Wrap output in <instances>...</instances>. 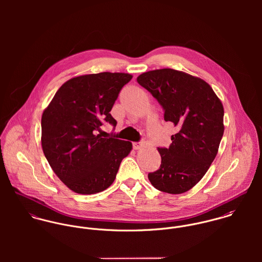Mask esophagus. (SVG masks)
<instances>
[{
  "instance_id": "1",
  "label": "esophagus",
  "mask_w": 262,
  "mask_h": 262,
  "mask_svg": "<svg viewBox=\"0 0 262 262\" xmlns=\"http://www.w3.org/2000/svg\"><path fill=\"white\" fill-rule=\"evenodd\" d=\"M132 146H133V149L137 150L141 147V144H140V142H133Z\"/></svg>"
}]
</instances>
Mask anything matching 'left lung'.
Here are the masks:
<instances>
[{"label": "left lung", "mask_w": 262, "mask_h": 262, "mask_svg": "<svg viewBox=\"0 0 262 262\" xmlns=\"http://www.w3.org/2000/svg\"><path fill=\"white\" fill-rule=\"evenodd\" d=\"M138 83L157 100L164 120L178 127L168 148L158 147L160 167L148 173L153 187L183 193L195 186L214 161L224 133V109L205 80L171 69L137 77Z\"/></svg>", "instance_id": "8db88e82"}]
</instances>
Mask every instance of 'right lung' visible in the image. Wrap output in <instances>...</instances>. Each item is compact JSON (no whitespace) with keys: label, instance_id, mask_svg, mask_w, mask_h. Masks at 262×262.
Listing matches in <instances>:
<instances>
[{"label":"right lung","instance_id":"obj_1","mask_svg":"<svg viewBox=\"0 0 262 262\" xmlns=\"http://www.w3.org/2000/svg\"><path fill=\"white\" fill-rule=\"evenodd\" d=\"M131 78L121 73L74 77L59 88L42 114L44 155L60 181L77 193H97L110 187L132 149L129 141L98 134L105 123L115 129L117 121L110 112Z\"/></svg>","mask_w":262,"mask_h":262}]
</instances>
